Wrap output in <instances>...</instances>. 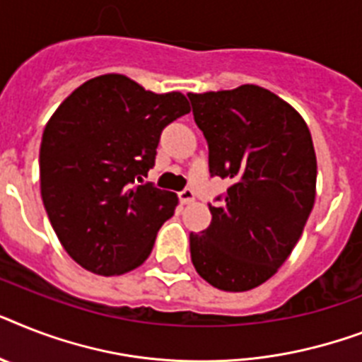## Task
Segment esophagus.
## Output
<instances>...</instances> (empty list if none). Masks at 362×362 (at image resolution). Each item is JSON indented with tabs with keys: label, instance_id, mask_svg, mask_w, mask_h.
<instances>
[{
	"label": "esophagus",
	"instance_id": "esophagus-1",
	"mask_svg": "<svg viewBox=\"0 0 362 362\" xmlns=\"http://www.w3.org/2000/svg\"><path fill=\"white\" fill-rule=\"evenodd\" d=\"M178 197H180L182 204H191V202L195 201V193H193V189L180 191V193H178Z\"/></svg>",
	"mask_w": 362,
	"mask_h": 362
}]
</instances>
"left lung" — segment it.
Returning a JSON list of instances; mask_svg holds the SVG:
<instances>
[{
  "mask_svg": "<svg viewBox=\"0 0 362 362\" xmlns=\"http://www.w3.org/2000/svg\"><path fill=\"white\" fill-rule=\"evenodd\" d=\"M210 175L232 182L211 223L189 234L191 262L211 286L245 292L273 277L316 199V152L303 117L258 85L189 93Z\"/></svg>",
  "mask_w": 362,
  "mask_h": 362,
  "instance_id": "8db88e82",
  "label": "left lung"
}]
</instances>
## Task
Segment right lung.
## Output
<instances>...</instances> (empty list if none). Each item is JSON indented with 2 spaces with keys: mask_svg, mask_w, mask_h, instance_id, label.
Returning <instances> with one entry per match:
<instances>
[{
  "mask_svg": "<svg viewBox=\"0 0 362 362\" xmlns=\"http://www.w3.org/2000/svg\"><path fill=\"white\" fill-rule=\"evenodd\" d=\"M182 93L156 95L122 74L79 85L40 143V195L59 242L87 272L122 275L145 262L178 197L143 182L161 130L189 113Z\"/></svg>",
  "mask_w": 362,
  "mask_h": 362,
  "instance_id": "right-lung-1",
  "label": "right lung"
}]
</instances>
